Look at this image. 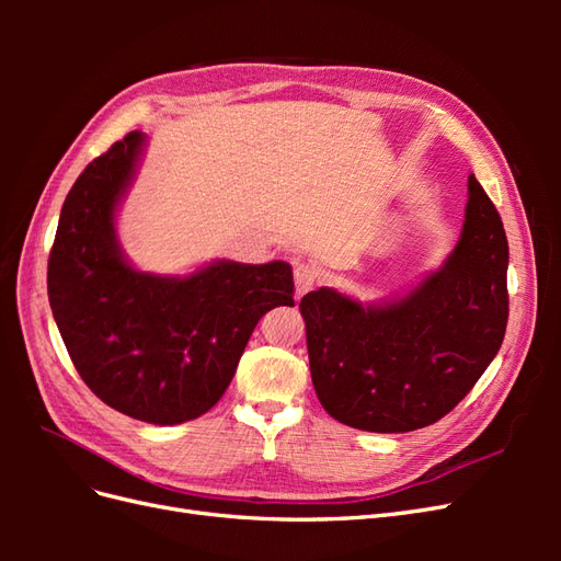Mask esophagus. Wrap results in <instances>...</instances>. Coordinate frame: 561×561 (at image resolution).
<instances>
[{"mask_svg": "<svg viewBox=\"0 0 561 561\" xmlns=\"http://www.w3.org/2000/svg\"><path fill=\"white\" fill-rule=\"evenodd\" d=\"M316 285V271L309 264H297L295 266V295L297 299L301 295H307L309 290H313Z\"/></svg>", "mask_w": 561, "mask_h": 561, "instance_id": "esophagus-1", "label": "esophagus"}]
</instances>
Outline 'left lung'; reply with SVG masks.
<instances>
[{
	"instance_id": "8db88e82",
	"label": "left lung",
	"mask_w": 561,
	"mask_h": 561,
	"mask_svg": "<svg viewBox=\"0 0 561 561\" xmlns=\"http://www.w3.org/2000/svg\"><path fill=\"white\" fill-rule=\"evenodd\" d=\"M299 311L316 396L332 419L369 433L431 426L503 344L507 239L494 203L470 175L461 236L410 293L363 304L318 287Z\"/></svg>"
}]
</instances>
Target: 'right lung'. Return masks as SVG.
<instances>
[{
	"label": "right lung",
	"mask_w": 561,
	"mask_h": 561,
	"mask_svg": "<svg viewBox=\"0 0 561 561\" xmlns=\"http://www.w3.org/2000/svg\"><path fill=\"white\" fill-rule=\"evenodd\" d=\"M147 135L128 133L67 194L48 257V301L67 353L112 410L154 426L206 414L225 396L260 318L295 307L287 262L215 260L186 276L135 268L116 210Z\"/></svg>",
	"instance_id": "1"
}]
</instances>
